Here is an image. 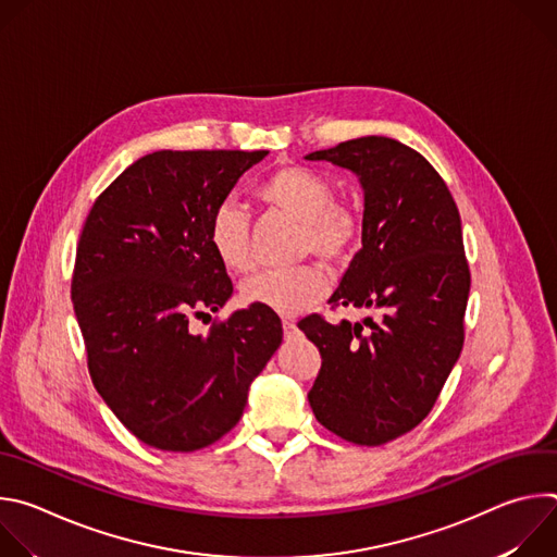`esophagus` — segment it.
I'll return each mask as SVG.
<instances>
[{
    "label": "esophagus",
    "instance_id": "obj_1",
    "mask_svg": "<svg viewBox=\"0 0 557 557\" xmlns=\"http://www.w3.org/2000/svg\"><path fill=\"white\" fill-rule=\"evenodd\" d=\"M282 329H284V333H293L297 326L293 320H282Z\"/></svg>",
    "mask_w": 557,
    "mask_h": 557
}]
</instances>
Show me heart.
<instances>
[{"label":"heart","mask_w":557,"mask_h":557,"mask_svg":"<svg viewBox=\"0 0 557 557\" xmlns=\"http://www.w3.org/2000/svg\"><path fill=\"white\" fill-rule=\"evenodd\" d=\"M256 198L267 209L301 222V256L314 253L333 267L350 260L361 235V215L352 205L335 200V185L324 174L304 165H282L258 183ZM207 237L226 271L249 273L253 269L251 224L240 207L222 202L209 220ZM329 284V273L320 264L264 271L243 284V301L293 317L322 301Z\"/></svg>","instance_id":"b5f03b06"}]
</instances>
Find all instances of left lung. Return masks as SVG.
<instances>
[{"label": "left lung", "instance_id": "1", "mask_svg": "<svg viewBox=\"0 0 557 557\" xmlns=\"http://www.w3.org/2000/svg\"><path fill=\"white\" fill-rule=\"evenodd\" d=\"M306 158L350 170L363 187V247L329 304L381 312L363 324L322 314L297 324L322 355L308 404L333 434L376 447L430 414L462 350L471 277L460 215L438 172L394 138L361 136Z\"/></svg>", "mask_w": 557, "mask_h": 557}]
</instances>
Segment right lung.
Masks as SVG:
<instances>
[{"instance_id":"1","label":"right lung","mask_w":557,"mask_h":557,"mask_svg":"<svg viewBox=\"0 0 557 557\" xmlns=\"http://www.w3.org/2000/svg\"><path fill=\"white\" fill-rule=\"evenodd\" d=\"M267 153H147L86 218L72 304L88 370L108 408L149 447L196 451L222 438L282 344L280 317L262 306L235 310L205 337L189 333L191 317L215 312L233 293L209 220Z\"/></svg>"}]
</instances>
